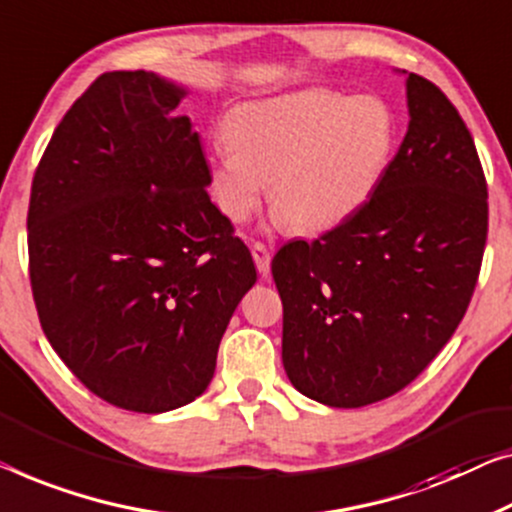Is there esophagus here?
Wrapping results in <instances>:
<instances>
[{"label": "esophagus", "instance_id": "34e87169", "mask_svg": "<svg viewBox=\"0 0 512 512\" xmlns=\"http://www.w3.org/2000/svg\"><path fill=\"white\" fill-rule=\"evenodd\" d=\"M250 250H253V259H255L257 271L262 273V276H269V271H271V250L266 248L262 241H255L253 246H250Z\"/></svg>", "mask_w": 512, "mask_h": 512}]
</instances>
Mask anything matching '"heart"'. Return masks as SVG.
<instances>
[{
  "instance_id": "heart-1",
  "label": "heart",
  "mask_w": 512,
  "mask_h": 512,
  "mask_svg": "<svg viewBox=\"0 0 512 512\" xmlns=\"http://www.w3.org/2000/svg\"><path fill=\"white\" fill-rule=\"evenodd\" d=\"M223 135L227 147L209 160L216 207L246 223L269 183L278 225L322 234L377 195L398 154L400 124L381 96L308 89L239 105Z\"/></svg>"
}]
</instances>
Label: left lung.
Listing matches in <instances>:
<instances>
[{"label":"left lung","instance_id":"1","mask_svg":"<svg viewBox=\"0 0 512 512\" xmlns=\"http://www.w3.org/2000/svg\"><path fill=\"white\" fill-rule=\"evenodd\" d=\"M409 128L377 195L271 262L282 365L305 398L352 409L391 398L430 365L474 296L487 181L444 91L407 78Z\"/></svg>","mask_w":512,"mask_h":512}]
</instances>
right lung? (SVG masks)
<instances>
[{"mask_svg":"<svg viewBox=\"0 0 512 512\" xmlns=\"http://www.w3.org/2000/svg\"><path fill=\"white\" fill-rule=\"evenodd\" d=\"M186 91L112 71L64 114L27 213L45 338L114 407L160 414L207 391L220 338L255 285L250 250L207 193Z\"/></svg>","mask_w":512,"mask_h":512,"instance_id":"add662e5","label":"right lung"}]
</instances>
